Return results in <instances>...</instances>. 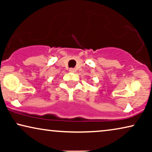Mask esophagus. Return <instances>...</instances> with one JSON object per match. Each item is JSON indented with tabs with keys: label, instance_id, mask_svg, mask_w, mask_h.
Returning a JSON list of instances; mask_svg holds the SVG:
<instances>
[{
	"label": "esophagus",
	"instance_id": "1",
	"mask_svg": "<svg viewBox=\"0 0 152 152\" xmlns=\"http://www.w3.org/2000/svg\"><path fill=\"white\" fill-rule=\"evenodd\" d=\"M69 71H70V72H75L76 70L75 69V68H70Z\"/></svg>",
	"mask_w": 152,
	"mask_h": 152
}]
</instances>
